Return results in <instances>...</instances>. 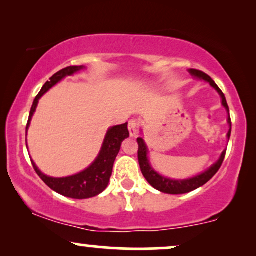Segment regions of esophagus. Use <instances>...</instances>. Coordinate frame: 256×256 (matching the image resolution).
Masks as SVG:
<instances>
[{
    "mask_svg": "<svg viewBox=\"0 0 256 256\" xmlns=\"http://www.w3.org/2000/svg\"><path fill=\"white\" fill-rule=\"evenodd\" d=\"M138 120H132L129 121L128 124V129H129V134H130V136H135L136 134H138Z\"/></svg>",
    "mask_w": 256,
    "mask_h": 256,
    "instance_id": "esophagus-1",
    "label": "esophagus"
}]
</instances>
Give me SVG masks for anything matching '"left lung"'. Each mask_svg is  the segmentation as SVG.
Instances as JSON below:
<instances>
[{
  "instance_id": "left-lung-1",
  "label": "left lung",
  "mask_w": 256,
  "mask_h": 256,
  "mask_svg": "<svg viewBox=\"0 0 256 256\" xmlns=\"http://www.w3.org/2000/svg\"><path fill=\"white\" fill-rule=\"evenodd\" d=\"M190 73L194 76H197V78L204 79V80H206V82H208L210 85H211L213 88H216V90H218L220 96L222 98L224 107L226 108L227 112H228V114H230L228 104H227L226 98H225V96H224V93L222 92V90H220L219 87L216 86V84L213 82L211 76H208L202 71H199V70H194V68L190 70ZM228 124H230V132H228V134H227V136H228V140H230V129H232V122H230V118H228ZM138 157L140 168H141L143 176H144L146 180H148V183L152 185V188H155L156 190L164 192V194H188V192H191V191L196 190V188L202 186V185L208 183V182L211 180V178L214 176L216 172H218V170L220 169V166H222L224 158H225V155H226V152H224L222 154V156H220V160H218V162H216V164H213V166L210 168L208 171H205L204 174H199V176H196L194 178H190V180H170V178H166V177L160 176V174H157L156 171H154V169H152V166H150V164H149L148 157H146V152H148V150H146L144 141H143L142 138H138Z\"/></svg>"
}]
</instances>
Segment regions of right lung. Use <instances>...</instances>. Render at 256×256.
I'll use <instances>...</instances> for the list:
<instances>
[{"mask_svg":"<svg viewBox=\"0 0 256 256\" xmlns=\"http://www.w3.org/2000/svg\"><path fill=\"white\" fill-rule=\"evenodd\" d=\"M82 66H68L54 73V76L48 79V82H45L43 88L40 92L37 94L36 99L34 100L32 107H31L29 120L26 124V132L29 128L30 120L36 110L38 100L43 96L45 92H48L52 86L64 78L66 76H71L73 73L80 71ZM128 124H124L120 126H115L112 127L110 130L107 132L106 138H104L102 148L99 156L94 160V163L82 172H79L74 174V176L64 177V178H52L48 177L40 172L34 166V169L36 174L42 178V180L48 185V188L57 192V194L65 196L68 198L74 199H86L90 197H96L99 194H101L104 188H107L108 182L112 176V171H113V164L114 160L116 158L118 152H120L121 143L124 138H129L128 132Z\"/></svg>","mask_w":256,"mask_h":256,"instance_id":"right-lung-1","label":"right lung"}]
</instances>
